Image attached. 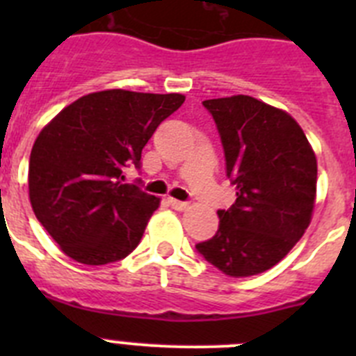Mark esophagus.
<instances>
[{
	"label": "esophagus",
	"instance_id": "obj_1",
	"mask_svg": "<svg viewBox=\"0 0 356 356\" xmlns=\"http://www.w3.org/2000/svg\"><path fill=\"white\" fill-rule=\"evenodd\" d=\"M169 205H171L175 210H185L188 207V203L187 201H180V200H175V197H169Z\"/></svg>",
	"mask_w": 356,
	"mask_h": 356
}]
</instances>
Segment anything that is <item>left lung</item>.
<instances>
[{
  "label": "left lung",
  "instance_id": "obj_1",
  "mask_svg": "<svg viewBox=\"0 0 356 356\" xmlns=\"http://www.w3.org/2000/svg\"><path fill=\"white\" fill-rule=\"evenodd\" d=\"M221 137L226 176L237 188L219 228L197 253L228 276L271 269L310 225L317 160L300 124L284 110L251 96L207 99Z\"/></svg>",
  "mask_w": 356,
  "mask_h": 356
}]
</instances>
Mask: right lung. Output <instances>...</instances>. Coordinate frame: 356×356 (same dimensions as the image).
Returning <instances> with one entry per match:
<instances>
[{
	"instance_id": "1",
	"label": "right lung",
	"mask_w": 356,
	"mask_h": 356,
	"mask_svg": "<svg viewBox=\"0 0 356 356\" xmlns=\"http://www.w3.org/2000/svg\"><path fill=\"white\" fill-rule=\"evenodd\" d=\"M181 94L112 89L65 106L31 147V209L67 257L87 266L124 259L137 248L160 200L124 184L144 146L180 108Z\"/></svg>"
}]
</instances>
